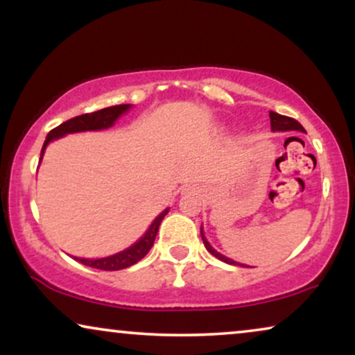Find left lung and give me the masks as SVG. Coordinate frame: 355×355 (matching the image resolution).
I'll list each match as a JSON object with an SVG mask.
<instances>
[{"label": "left lung", "mask_w": 355, "mask_h": 355, "mask_svg": "<svg viewBox=\"0 0 355 355\" xmlns=\"http://www.w3.org/2000/svg\"><path fill=\"white\" fill-rule=\"evenodd\" d=\"M269 118H271V130L272 131H300V133H306V131L304 130V126H302L297 120H294V118L279 115V113H276V112H269ZM201 239H202V243H205L206 250L212 254V257H216L217 259H220V261H224L227 264H234V266H247V264H240L237 261H234V259L224 257V254H220L219 252H216V250L211 247V243L206 240L205 234H202V229H201ZM247 268H250V266H247Z\"/></svg>", "instance_id": "obj_1"}]
</instances>
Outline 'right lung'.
Returning <instances> with one entry per match:
<instances>
[{"instance_id":"obj_1","label":"right lung","mask_w":355,"mask_h":355,"mask_svg":"<svg viewBox=\"0 0 355 355\" xmlns=\"http://www.w3.org/2000/svg\"><path fill=\"white\" fill-rule=\"evenodd\" d=\"M130 108H131L130 103H123V105H113V107L102 108V110H97L92 113H84V115L74 116L68 121L61 123L60 126H56V128H53L49 135H46L44 148H42V153H40V160H42V155L45 153L46 146H49V143H51L53 139L63 138V136L69 133H79V131H97V130L110 128V126H113V123H115L123 113L128 112ZM167 212H168V207L155 217L154 222L150 224L149 229L146 230L143 237H141L135 245H131L130 248L123 250V252L112 254V257H107V258L87 259V258L74 257V259L76 261L86 264L89 268L102 269V271H118V269L133 266V264H136L139 259H143L146 254H148L150 247L154 245L155 235L159 232L160 222H162L165 216H167Z\"/></svg>"}]
</instances>
